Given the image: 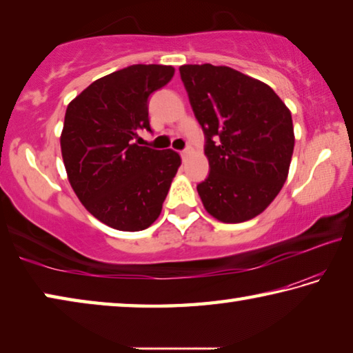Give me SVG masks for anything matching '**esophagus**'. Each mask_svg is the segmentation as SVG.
<instances>
[{"mask_svg": "<svg viewBox=\"0 0 353 353\" xmlns=\"http://www.w3.org/2000/svg\"><path fill=\"white\" fill-rule=\"evenodd\" d=\"M191 152V148H185L183 149V151H181V155H182V157L185 159V157H187V155Z\"/></svg>", "mask_w": 353, "mask_h": 353, "instance_id": "obj_1", "label": "esophagus"}]
</instances>
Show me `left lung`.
Instances as JSON below:
<instances>
[{"mask_svg": "<svg viewBox=\"0 0 353 353\" xmlns=\"http://www.w3.org/2000/svg\"><path fill=\"white\" fill-rule=\"evenodd\" d=\"M179 71L205 135L210 174L198 185L202 204L223 223L255 218L288 176L291 112L270 85L234 68L204 63Z\"/></svg>", "mask_w": 353, "mask_h": 353, "instance_id": "8db88e82", "label": "left lung"}]
</instances>
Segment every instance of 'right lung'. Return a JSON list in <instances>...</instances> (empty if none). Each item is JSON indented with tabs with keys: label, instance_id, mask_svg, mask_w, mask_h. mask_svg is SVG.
<instances>
[{
	"label": "right lung",
	"instance_id": "obj_1",
	"mask_svg": "<svg viewBox=\"0 0 353 353\" xmlns=\"http://www.w3.org/2000/svg\"><path fill=\"white\" fill-rule=\"evenodd\" d=\"M170 65H130L90 83L67 107L61 137L68 181L83 207L117 230L139 232L162 212L181 157L139 146L148 101L171 81Z\"/></svg>",
	"mask_w": 353,
	"mask_h": 353
}]
</instances>
